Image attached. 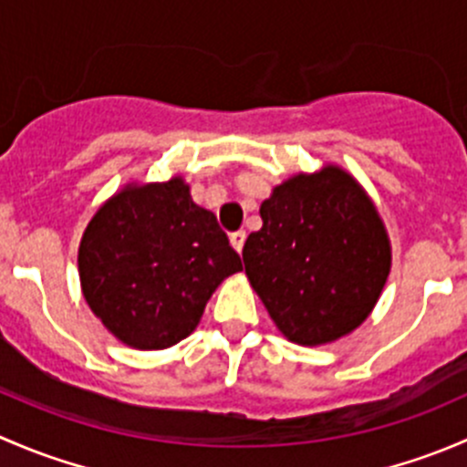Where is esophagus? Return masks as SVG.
I'll use <instances>...</instances> for the list:
<instances>
[{
    "mask_svg": "<svg viewBox=\"0 0 467 467\" xmlns=\"http://www.w3.org/2000/svg\"><path fill=\"white\" fill-rule=\"evenodd\" d=\"M230 244H233L234 251L242 253L244 244H246V233H244V230H237V233H233V234H230Z\"/></svg>",
    "mask_w": 467,
    "mask_h": 467,
    "instance_id": "esophagus-1",
    "label": "esophagus"
}]
</instances>
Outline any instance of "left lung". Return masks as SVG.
I'll return each instance as SVG.
<instances>
[{
    "label": "left lung",
    "mask_w": 467,
    "mask_h": 467,
    "mask_svg": "<svg viewBox=\"0 0 467 467\" xmlns=\"http://www.w3.org/2000/svg\"><path fill=\"white\" fill-rule=\"evenodd\" d=\"M244 266L289 341L321 346L368 318L390 271V246L373 201L338 167L300 173L260 207Z\"/></svg>",
    "instance_id": "1"
}]
</instances>
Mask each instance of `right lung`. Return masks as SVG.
Returning a JSON list of instances; mask_svg holds the SVG:
<instances>
[{"instance_id":"1","label":"right lung","mask_w":467,"mask_h":467,"mask_svg":"<svg viewBox=\"0 0 467 467\" xmlns=\"http://www.w3.org/2000/svg\"><path fill=\"white\" fill-rule=\"evenodd\" d=\"M242 260L181 178L126 187L83 233L78 275L94 317L126 346L162 350L194 332Z\"/></svg>"}]
</instances>
